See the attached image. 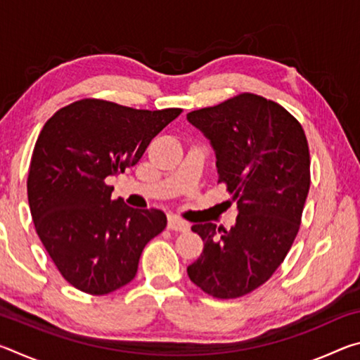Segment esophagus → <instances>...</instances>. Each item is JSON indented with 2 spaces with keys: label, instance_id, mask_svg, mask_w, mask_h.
Masks as SVG:
<instances>
[{
  "label": "esophagus",
  "instance_id": "34e87169",
  "mask_svg": "<svg viewBox=\"0 0 360 360\" xmlns=\"http://www.w3.org/2000/svg\"><path fill=\"white\" fill-rule=\"evenodd\" d=\"M188 227H191V225H188V222L182 221V219H179V217H176V216H169V217H168V229H169V230H174V231H187Z\"/></svg>",
  "mask_w": 360,
  "mask_h": 360
}]
</instances>
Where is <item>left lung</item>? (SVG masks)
I'll list each match as a JSON object with an SVG mask.
<instances>
[{
  "instance_id": "8db88e82",
  "label": "left lung",
  "mask_w": 360,
  "mask_h": 360,
  "mask_svg": "<svg viewBox=\"0 0 360 360\" xmlns=\"http://www.w3.org/2000/svg\"><path fill=\"white\" fill-rule=\"evenodd\" d=\"M187 120L210 139L219 182L238 210L230 230L193 225L205 248L187 275L216 298L246 295L283 264L300 229L309 191L307 136L294 115L254 94L192 111Z\"/></svg>"
}]
</instances>
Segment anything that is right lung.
<instances>
[{
	"label": "right lung",
	"mask_w": 360,
	"mask_h": 360,
	"mask_svg": "<svg viewBox=\"0 0 360 360\" xmlns=\"http://www.w3.org/2000/svg\"><path fill=\"white\" fill-rule=\"evenodd\" d=\"M181 111L85 98L42 127L27 181L30 211L46 251L76 289L105 295L124 288L136 276L144 246L167 227L160 210L111 200L106 179L136 165Z\"/></svg>",
	"instance_id": "1"
}]
</instances>
